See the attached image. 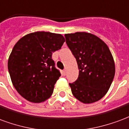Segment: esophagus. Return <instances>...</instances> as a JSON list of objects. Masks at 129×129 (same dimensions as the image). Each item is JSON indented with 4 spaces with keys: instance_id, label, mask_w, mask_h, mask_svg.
<instances>
[{
    "instance_id": "34e87169",
    "label": "esophagus",
    "mask_w": 129,
    "mask_h": 129,
    "mask_svg": "<svg viewBox=\"0 0 129 129\" xmlns=\"http://www.w3.org/2000/svg\"><path fill=\"white\" fill-rule=\"evenodd\" d=\"M63 74H64V76H65L66 75V69H64L63 70Z\"/></svg>"
}]
</instances>
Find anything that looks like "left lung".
<instances>
[{
  "label": "left lung",
  "instance_id": "8db88e82",
  "mask_svg": "<svg viewBox=\"0 0 129 129\" xmlns=\"http://www.w3.org/2000/svg\"><path fill=\"white\" fill-rule=\"evenodd\" d=\"M64 37L79 69L78 79L69 83L72 93L84 104L98 101L106 95L115 76V62L109 49L89 33L67 34Z\"/></svg>",
  "mask_w": 129,
  "mask_h": 129
}]
</instances>
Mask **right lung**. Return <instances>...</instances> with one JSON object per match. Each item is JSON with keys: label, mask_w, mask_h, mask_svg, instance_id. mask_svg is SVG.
I'll list each match as a JSON object with an SVG mask.
<instances>
[{"label": "right lung", "mask_w": 129, "mask_h": 129, "mask_svg": "<svg viewBox=\"0 0 129 129\" xmlns=\"http://www.w3.org/2000/svg\"><path fill=\"white\" fill-rule=\"evenodd\" d=\"M64 41L61 34L36 31L23 36L14 45L8 70L12 84L25 99L40 103L52 95L61 76L52 53L60 49Z\"/></svg>", "instance_id": "right-lung-1"}]
</instances>
